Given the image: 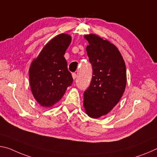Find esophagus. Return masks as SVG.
I'll list each match as a JSON object with an SVG mask.
<instances>
[{
	"mask_svg": "<svg viewBox=\"0 0 157 157\" xmlns=\"http://www.w3.org/2000/svg\"><path fill=\"white\" fill-rule=\"evenodd\" d=\"M76 77H77L76 74H75V73H73V74H72V78H73V79H76Z\"/></svg>",
	"mask_w": 157,
	"mask_h": 157,
	"instance_id": "34e87169",
	"label": "esophagus"
}]
</instances>
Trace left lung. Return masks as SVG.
Masks as SVG:
<instances>
[{
    "mask_svg": "<svg viewBox=\"0 0 157 157\" xmlns=\"http://www.w3.org/2000/svg\"><path fill=\"white\" fill-rule=\"evenodd\" d=\"M92 78L85 91L83 106L92 118L106 115L120 101L127 86L124 59L113 44L95 34L85 35Z\"/></svg>",
    "mask_w": 157,
    "mask_h": 157,
    "instance_id": "left-lung-1",
    "label": "left lung"
}]
</instances>
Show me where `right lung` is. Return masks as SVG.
<instances>
[{"mask_svg": "<svg viewBox=\"0 0 157 157\" xmlns=\"http://www.w3.org/2000/svg\"><path fill=\"white\" fill-rule=\"evenodd\" d=\"M71 42V35L61 33L44 46L29 68L30 89L43 107L55 105L73 82L64 55Z\"/></svg>", "mask_w": 157, "mask_h": 157, "instance_id": "right-lung-1", "label": "right lung"}]
</instances>
